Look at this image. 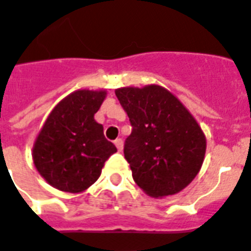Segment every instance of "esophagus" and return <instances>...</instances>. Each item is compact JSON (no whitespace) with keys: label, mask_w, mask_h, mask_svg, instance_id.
Returning <instances> with one entry per match:
<instances>
[{"label":"esophagus","mask_w":251,"mask_h":251,"mask_svg":"<svg viewBox=\"0 0 251 251\" xmlns=\"http://www.w3.org/2000/svg\"><path fill=\"white\" fill-rule=\"evenodd\" d=\"M115 146L117 147V150L121 152L122 148H124V142H122V139H116L115 140Z\"/></svg>","instance_id":"esophagus-1"}]
</instances>
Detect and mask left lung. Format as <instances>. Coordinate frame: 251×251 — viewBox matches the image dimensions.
Masks as SVG:
<instances>
[{
  "mask_svg": "<svg viewBox=\"0 0 251 251\" xmlns=\"http://www.w3.org/2000/svg\"><path fill=\"white\" fill-rule=\"evenodd\" d=\"M132 129L124 154L135 183L151 197L184 189L202 166L206 138L178 98L165 87L116 89Z\"/></svg>",
  "mask_w": 251,
  "mask_h": 251,
  "instance_id": "8db88e82",
  "label": "left lung"
}]
</instances>
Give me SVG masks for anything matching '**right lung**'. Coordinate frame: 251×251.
Wrapping results in <instances>:
<instances>
[{
	"label": "right lung",
	"instance_id": "right-lung-1",
	"mask_svg": "<svg viewBox=\"0 0 251 251\" xmlns=\"http://www.w3.org/2000/svg\"><path fill=\"white\" fill-rule=\"evenodd\" d=\"M105 90H77L55 105L33 146V164L54 188L79 193L97 182L109 156L117 152L94 120Z\"/></svg>",
	"mask_w": 251,
	"mask_h": 251
}]
</instances>
